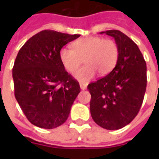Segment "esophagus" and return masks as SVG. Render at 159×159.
I'll return each mask as SVG.
<instances>
[{
	"instance_id": "esophagus-1",
	"label": "esophagus",
	"mask_w": 159,
	"mask_h": 159,
	"mask_svg": "<svg viewBox=\"0 0 159 159\" xmlns=\"http://www.w3.org/2000/svg\"><path fill=\"white\" fill-rule=\"evenodd\" d=\"M80 87H81V89L82 91H84V90L87 89V85L83 84V83H80Z\"/></svg>"
}]
</instances>
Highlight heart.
Returning a JSON list of instances; mask_svg holds the SVG:
<instances>
[{"instance_id":"b5f03b06","label":"heart","mask_w":159,"mask_h":159,"mask_svg":"<svg viewBox=\"0 0 159 159\" xmlns=\"http://www.w3.org/2000/svg\"><path fill=\"white\" fill-rule=\"evenodd\" d=\"M119 57L118 45L111 39L101 36H87L78 39L72 43V48H62L59 59L68 72L77 69L82 59L84 67L74 73V77L80 82L87 83L96 76H105L114 69Z\"/></svg>"}]
</instances>
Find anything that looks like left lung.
<instances>
[{
	"label": "left lung",
	"instance_id": "left-lung-1",
	"mask_svg": "<svg viewBox=\"0 0 159 159\" xmlns=\"http://www.w3.org/2000/svg\"><path fill=\"white\" fill-rule=\"evenodd\" d=\"M100 34L115 39L119 57L108 75L88 85L90 111L98 125L115 130L127 125L139 113L147 86V67L137 44L121 31Z\"/></svg>",
	"mask_w": 159,
	"mask_h": 159
}]
</instances>
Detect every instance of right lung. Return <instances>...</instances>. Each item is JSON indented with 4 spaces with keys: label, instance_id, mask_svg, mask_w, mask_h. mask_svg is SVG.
Wrapping results in <instances>:
<instances>
[{
    "label": "right lung",
    "instance_id": "right-lung-1",
    "mask_svg": "<svg viewBox=\"0 0 159 159\" xmlns=\"http://www.w3.org/2000/svg\"><path fill=\"white\" fill-rule=\"evenodd\" d=\"M79 36L46 30L31 37L19 51L12 70L15 96L34 125L54 129L68 118L81 89L65 71L59 51Z\"/></svg>",
    "mask_w": 159,
    "mask_h": 159
}]
</instances>
